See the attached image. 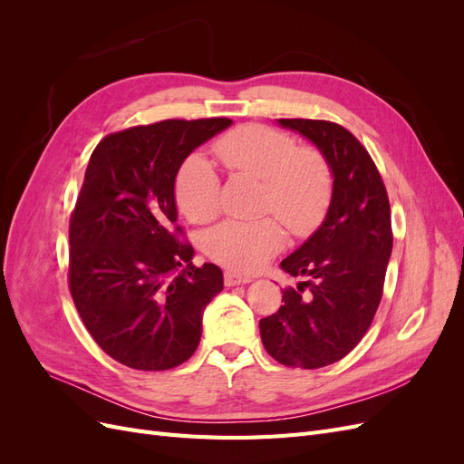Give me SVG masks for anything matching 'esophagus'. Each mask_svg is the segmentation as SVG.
<instances>
[{
	"label": "esophagus",
	"instance_id": "34e87169",
	"mask_svg": "<svg viewBox=\"0 0 464 464\" xmlns=\"http://www.w3.org/2000/svg\"><path fill=\"white\" fill-rule=\"evenodd\" d=\"M251 276H246V275H237V273H234V271H227L224 273V285L227 286H237V285H247V283H251Z\"/></svg>",
	"mask_w": 464,
	"mask_h": 464
}]
</instances>
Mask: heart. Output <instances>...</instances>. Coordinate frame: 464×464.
<instances>
[{
  "label": "heart",
  "mask_w": 464,
  "mask_h": 464,
  "mask_svg": "<svg viewBox=\"0 0 464 464\" xmlns=\"http://www.w3.org/2000/svg\"><path fill=\"white\" fill-rule=\"evenodd\" d=\"M230 170L263 181V210L273 213L298 236L312 232L327 213L333 176L327 160L314 149H298L283 131L265 125H242L215 143ZM176 203L191 222L218 215L220 178L205 154L195 152L179 166ZM286 244L283 224L275 218H228L203 237L205 254L234 271L254 273Z\"/></svg>",
  "instance_id": "obj_1"
}]
</instances>
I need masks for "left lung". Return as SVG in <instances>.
Listing matches in <instances>:
<instances>
[{"instance_id":"1","label":"left lung","mask_w":464,"mask_h":464,"mask_svg":"<svg viewBox=\"0 0 464 464\" xmlns=\"http://www.w3.org/2000/svg\"><path fill=\"white\" fill-rule=\"evenodd\" d=\"M276 123L317 147L331 168L333 193L319 228L280 261L285 273L307 280L283 292L285 304L259 321V333L283 366L315 370L344 358L372 325L392 249L391 207L368 150L343 125Z\"/></svg>"}]
</instances>
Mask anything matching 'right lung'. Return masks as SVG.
<instances>
[{
    "mask_svg": "<svg viewBox=\"0 0 464 464\" xmlns=\"http://www.w3.org/2000/svg\"><path fill=\"white\" fill-rule=\"evenodd\" d=\"M232 120H166L104 137L69 222V290L96 344L123 366L170 370L199 346L203 312L224 286L195 266L176 227L174 184L189 154Z\"/></svg>",
    "mask_w": 464,
    "mask_h": 464,
    "instance_id": "obj_1",
    "label": "right lung"
}]
</instances>
